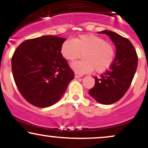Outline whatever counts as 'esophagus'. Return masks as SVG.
<instances>
[{"label":"esophagus","mask_w":148,"mask_h":148,"mask_svg":"<svg viewBox=\"0 0 148 148\" xmlns=\"http://www.w3.org/2000/svg\"><path fill=\"white\" fill-rule=\"evenodd\" d=\"M74 77H75L76 79H79V78L83 77V75H81V74H79L78 73H75V74H74Z\"/></svg>","instance_id":"obj_1"}]
</instances>
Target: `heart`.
Segmentation results:
<instances>
[{"label": "heart", "instance_id": "obj_1", "mask_svg": "<svg viewBox=\"0 0 148 148\" xmlns=\"http://www.w3.org/2000/svg\"><path fill=\"white\" fill-rule=\"evenodd\" d=\"M60 53L66 60L73 61L83 53L84 60L73 62L71 67L78 74L105 72L113 63L115 49L110 42L102 37L86 34L80 35L74 40L67 39L61 45Z\"/></svg>", "mask_w": 148, "mask_h": 148}]
</instances>
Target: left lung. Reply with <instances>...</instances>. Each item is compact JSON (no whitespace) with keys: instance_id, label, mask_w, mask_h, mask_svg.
<instances>
[{"instance_id":"left-lung-1","label":"left lung","mask_w":148,"mask_h":148,"mask_svg":"<svg viewBox=\"0 0 148 148\" xmlns=\"http://www.w3.org/2000/svg\"><path fill=\"white\" fill-rule=\"evenodd\" d=\"M98 33L106 34L111 38L116 53L109 69L100 79L95 77V84L88 93L101 104H111L121 99L128 90L138 66V56L128 39L111 30Z\"/></svg>"}]
</instances>
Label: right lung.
<instances>
[{
  "label": "right lung",
  "mask_w": 148,
  "mask_h": 148,
  "mask_svg": "<svg viewBox=\"0 0 148 148\" xmlns=\"http://www.w3.org/2000/svg\"><path fill=\"white\" fill-rule=\"evenodd\" d=\"M66 40L45 35L23 42L12 58V71L21 95L34 106L55 104L65 92L74 72L60 53Z\"/></svg>",
  "instance_id": "right-lung-1"
}]
</instances>
